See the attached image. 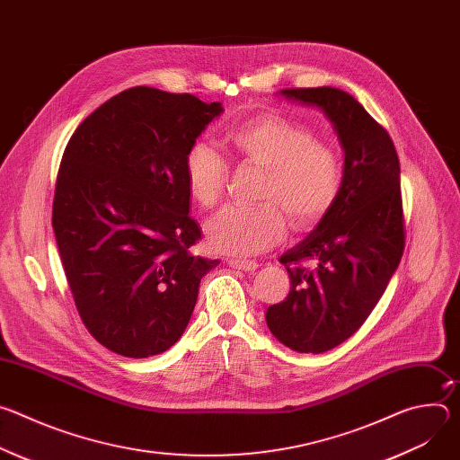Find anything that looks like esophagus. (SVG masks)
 <instances>
[{"label":"esophagus","mask_w":460,"mask_h":460,"mask_svg":"<svg viewBox=\"0 0 460 460\" xmlns=\"http://www.w3.org/2000/svg\"><path fill=\"white\" fill-rule=\"evenodd\" d=\"M227 266L242 271H254L258 268L254 260H242V258H227Z\"/></svg>","instance_id":"34e87169"}]
</instances>
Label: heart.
Segmentation results:
<instances>
[{
    "mask_svg": "<svg viewBox=\"0 0 460 460\" xmlns=\"http://www.w3.org/2000/svg\"><path fill=\"white\" fill-rule=\"evenodd\" d=\"M222 144L234 160L264 169L256 196L266 202L229 206L213 217L208 224L213 249L260 252L286 236L285 212L295 229H307L335 206L344 178L341 156L304 123L277 112L258 114L227 128ZM183 178L190 199L211 209L226 194L229 164L213 147L196 144L183 158Z\"/></svg>",
    "mask_w": 460,
    "mask_h": 460,
    "instance_id": "heart-1",
    "label": "heart"
}]
</instances>
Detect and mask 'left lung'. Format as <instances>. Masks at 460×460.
I'll list each match as a JSON object with an SVG mask.
<instances>
[{
    "label": "left lung",
    "mask_w": 460,
    "mask_h": 460,
    "mask_svg": "<svg viewBox=\"0 0 460 460\" xmlns=\"http://www.w3.org/2000/svg\"><path fill=\"white\" fill-rule=\"evenodd\" d=\"M282 94L320 107L346 153L335 206L280 256L291 289L266 311L271 333L284 346L323 353L366 322L399 268L406 245L401 165L387 130L346 91L313 87Z\"/></svg>",
    "instance_id": "1"
}]
</instances>
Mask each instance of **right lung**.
I'll list each match as a JSON object with an SVG mask.
<instances>
[{
    "label": "right lung",
    "instance_id": "1",
    "mask_svg": "<svg viewBox=\"0 0 460 460\" xmlns=\"http://www.w3.org/2000/svg\"><path fill=\"white\" fill-rule=\"evenodd\" d=\"M218 102L130 87L75 130L63 151L52 227L89 333L146 358L167 351L192 314L202 277L220 261L192 252L183 158Z\"/></svg>",
    "mask_w": 460,
    "mask_h": 460
}]
</instances>
